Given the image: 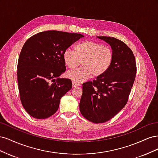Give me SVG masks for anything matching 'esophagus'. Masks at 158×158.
<instances>
[{"mask_svg": "<svg viewBox=\"0 0 158 158\" xmlns=\"http://www.w3.org/2000/svg\"><path fill=\"white\" fill-rule=\"evenodd\" d=\"M80 84L78 82H76L75 81H73V87H77V86H80Z\"/></svg>", "mask_w": 158, "mask_h": 158, "instance_id": "1", "label": "esophagus"}]
</instances>
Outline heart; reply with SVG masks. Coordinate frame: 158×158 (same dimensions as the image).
Segmentation results:
<instances>
[{"mask_svg":"<svg viewBox=\"0 0 158 158\" xmlns=\"http://www.w3.org/2000/svg\"><path fill=\"white\" fill-rule=\"evenodd\" d=\"M74 50L66 49L63 52V60L69 69H74L82 61V67L67 73L68 77L76 82H82L92 74L99 77L106 73L112 64V50L99 43L84 41L76 45Z\"/></svg>","mask_w":158,"mask_h":158,"instance_id":"b5f03b06","label":"heart"}]
</instances>
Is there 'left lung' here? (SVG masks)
Returning a JSON list of instances; mask_svg holds the SVG:
<instances>
[{
  "label": "left lung",
  "mask_w": 158,
  "mask_h": 158,
  "mask_svg": "<svg viewBox=\"0 0 158 158\" xmlns=\"http://www.w3.org/2000/svg\"><path fill=\"white\" fill-rule=\"evenodd\" d=\"M111 47L113 60L104 74L82 84L80 111L94 123L107 122L127 104L135 82L136 63L132 50L113 37H98Z\"/></svg>",
  "instance_id": "obj_1"
}]
</instances>
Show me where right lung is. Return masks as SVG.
<instances>
[{
	"label": "right lung",
	"mask_w": 158,
	"mask_h": 158,
	"mask_svg": "<svg viewBox=\"0 0 158 158\" xmlns=\"http://www.w3.org/2000/svg\"><path fill=\"white\" fill-rule=\"evenodd\" d=\"M84 35L51 30L37 33L23 45L18 63V84L22 106L37 119L55 114L72 81L59 76L66 70L63 52Z\"/></svg>",
	"instance_id": "1"
}]
</instances>
